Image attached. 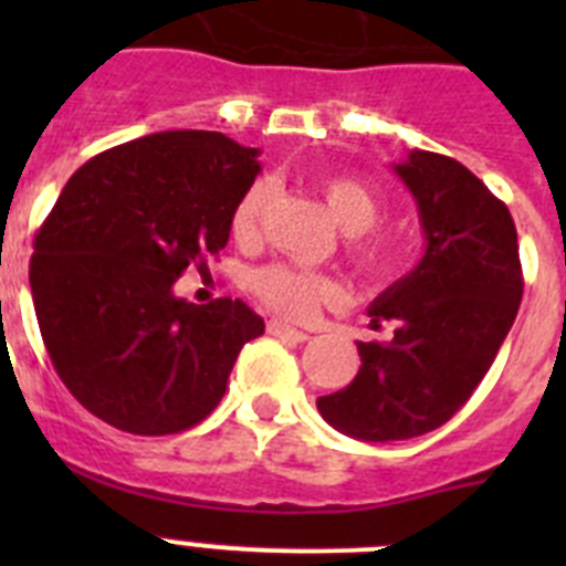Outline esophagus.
<instances>
[{
    "mask_svg": "<svg viewBox=\"0 0 566 566\" xmlns=\"http://www.w3.org/2000/svg\"><path fill=\"white\" fill-rule=\"evenodd\" d=\"M266 332L272 334V337L292 339V343H306L308 339L306 332H300V328H294V326H286V323H280V319H269Z\"/></svg>",
    "mask_w": 566,
    "mask_h": 566,
    "instance_id": "34e87169",
    "label": "esophagus"
}]
</instances>
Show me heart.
I'll list each match as a JSON object with an SVG mask.
<instances>
[{
    "instance_id": "heart-1",
    "label": "heart",
    "mask_w": 566,
    "mask_h": 566,
    "mask_svg": "<svg viewBox=\"0 0 566 566\" xmlns=\"http://www.w3.org/2000/svg\"><path fill=\"white\" fill-rule=\"evenodd\" d=\"M319 192L326 198V207L337 227L354 234L348 249H352L357 266L365 272H382V269L391 266L394 254H397L391 240L379 238V234H363L365 229L377 223L379 212H382L379 195L368 184L348 178V175L323 178ZM269 201H272V184L266 178L247 187V192L234 201L229 229H232V238L238 243H252L258 238ZM252 289L272 312L292 319L312 317L323 303H334L339 297V283L334 277L306 272V269L283 266V263L254 272Z\"/></svg>"
}]
</instances>
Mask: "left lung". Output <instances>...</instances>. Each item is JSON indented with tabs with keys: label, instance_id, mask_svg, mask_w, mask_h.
<instances>
[{
	"label": "left lung",
	"instance_id": "1",
	"mask_svg": "<svg viewBox=\"0 0 566 566\" xmlns=\"http://www.w3.org/2000/svg\"><path fill=\"white\" fill-rule=\"evenodd\" d=\"M394 172L417 201L424 254L368 306L371 326L391 319L394 337L357 343V377L317 399L332 428L363 442L448 422L496 359L524 292L516 223L476 175L424 149Z\"/></svg>",
	"mask_w": 566,
	"mask_h": 566
}]
</instances>
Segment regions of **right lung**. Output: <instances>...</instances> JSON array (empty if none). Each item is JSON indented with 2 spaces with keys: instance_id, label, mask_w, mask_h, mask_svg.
Wrapping results in <instances>:
<instances>
[{
  "instance_id": "right-lung-1",
  "label": "right lung",
  "mask_w": 566,
  "mask_h": 566,
  "mask_svg": "<svg viewBox=\"0 0 566 566\" xmlns=\"http://www.w3.org/2000/svg\"><path fill=\"white\" fill-rule=\"evenodd\" d=\"M258 172V149L169 129L90 158L64 184L33 240L30 294L50 363L93 417L167 437L221 402L263 317L243 300L195 306L172 286L227 247Z\"/></svg>"
}]
</instances>
